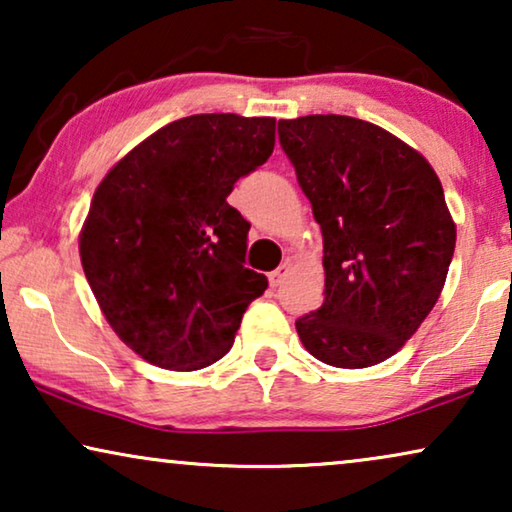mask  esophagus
Here are the masks:
<instances>
[{"instance_id": "esophagus-1", "label": "esophagus", "mask_w": 512, "mask_h": 512, "mask_svg": "<svg viewBox=\"0 0 512 512\" xmlns=\"http://www.w3.org/2000/svg\"><path fill=\"white\" fill-rule=\"evenodd\" d=\"M289 268H291V263L286 261V263L279 265L277 270H272L270 275H268V279H270V286H279V284H282V282H284V277L289 275Z\"/></svg>"}]
</instances>
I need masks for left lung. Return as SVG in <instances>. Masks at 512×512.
I'll return each mask as SVG.
<instances>
[{"mask_svg":"<svg viewBox=\"0 0 512 512\" xmlns=\"http://www.w3.org/2000/svg\"><path fill=\"white\" fill-rule=\"evenodd\" d=\"M279 144L324 235V303L296 321L307 352L335 368L387 361L443 291L457 228L433 167L361 118L279 121Z\"/></svg>","mask_w":512,"mask_h":512,"instance_id":"obj_1","label":"left lung"}]
</instances>
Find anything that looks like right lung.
<instances>
[{
  "label": "right lung",
  "instance_id": "add662e5",
  "mask_svg": "<svg viewBox=\"0 0 512 512\" xmlns=\"http://www.w3.org/2000/svg\"><path fill=\"white\" fill-rule=\"evenodd\" d=\"M275 149V118H179L118 160L90 202L81 263L104 317L153 366L200 370L233 347L268 279L249 270L235 181Z\"/></svg>",
  "mask_w": 512,
  "mask_h": 512
}]
</instances>
